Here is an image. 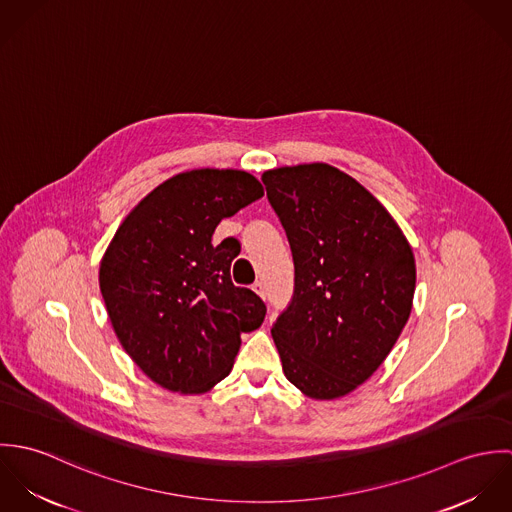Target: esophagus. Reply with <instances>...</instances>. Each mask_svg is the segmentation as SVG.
Segmentation results:
<instances>
[{
    "label": "esophagus",
    "instance_id": "1",
    "mask_svg": "<svg viewBox=\"0 0 512 512\" xmlns=\"http://www.w3.org/2000/svg\"><path fill=\"white\" fill-rule=\"evenodd\" d=\"M252 288H254V292L258 293L260 297H264V299H266V284H264L262 280L254 282V286H252Z\"/></svg>",
    "mask_w": 512,
    "mask_h": 512
}]
</instances>
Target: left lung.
<instances>
[{"label":"left lung","mask_w":512,"mask_h":512,"mask_svg":"<svg viewBox=\"0 0 512 512\" xmlns=\"http://www.w3.org/2000/svg\"><path fill=\"white\" fill-rule=\"evenodd\" d=\"M293 256V295L272 325L284 374L311 398L349 394L398 341L416 290L412 248L347 173L309 163L262 175Z\"/></svg>","instance_id":"left-lung-1"}]
</instances>
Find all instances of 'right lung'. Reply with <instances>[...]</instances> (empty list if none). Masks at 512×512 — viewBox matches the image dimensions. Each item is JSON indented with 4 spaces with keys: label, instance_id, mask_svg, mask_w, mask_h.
I'll list each match as a JSON object with an SVG mask.
<instances>
[{
    "label": "right lung",
    "instance_id": "obj_1",
    "mask_svg": "<svg viewBox=\"0 0 512 512\" xmlns=\"http://www.w3.org/2000/svg\"><path fill=\"white\" fill-rule=\"evenodd\" d=\"M262 197L246 171L195 169L153 189L114 234L100 292L124 351L163 388L207 392L228 376L240 333L262 325L264 301L230 278L240 242H211L220 220Z\"/></svg>",
    "mask_w": 512,
    "mask_h": 512
}]
</instances>
